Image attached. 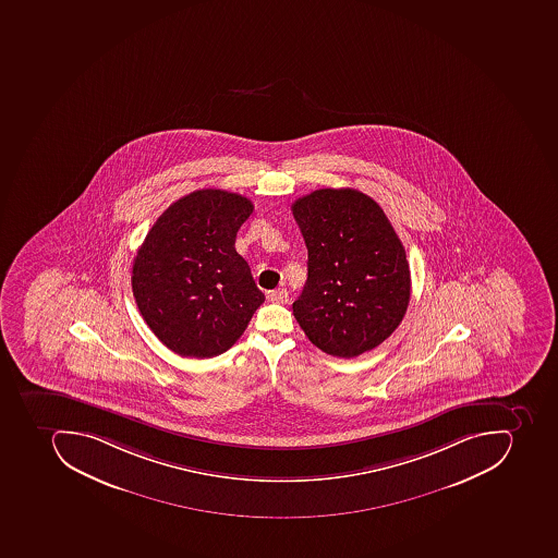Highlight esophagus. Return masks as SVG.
<instances>
[{
	"label": "esophagus",
	"mask_w": 558,
	"mask_h": 558,
	"mask_svg": "<svg viewBox=\"0 0 558 558\" xmlns=\"http://www.w3.org/2000/svg\"><path fill=\"white\" fill-rule=\"evenodd\" d=\"M268 299L271 302H277V304H283V302L289 301V292L287 289H277L268 292Z\"/></svg>",
	"instance_id": "34e87169"
}]
</instances>
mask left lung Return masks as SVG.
<instances>
[{
	"label": "left lung",
	"mask_w": 558,
	"mask_h": 558,
	"mask_svg": "<svg viewBox=\"0 0 558 558\" xmlns=\"http://www.w3.org/2000/svg\"><path fill=\"white\" fill-rule=\"evenodd\" d=\"M307 247V280L293 316L330 356L380 345L407 315L410 266L377 202L352 189H322L292 204Z\"/></svg>",
	"instance_id": "obj_1"
}]
</instances>
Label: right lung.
<instances>
[{
    "label": "right lung",
    "instance_id": "obj_1",
    "mask_svg": "<svg viewBox=\"0 0 558 558\" xmlns=\"http://www.w3.org/2000/svg\"><path fill=\"white\" fill-rule=\"evenodd\" d=\"M254 206L227 190H197L160 214L134 257L131 286L143 319L183 357L228 351L265 302L236 231Z\"/></svg>",
    "mask_w": 558,
    "mask_h": 558
}]
</instances>
